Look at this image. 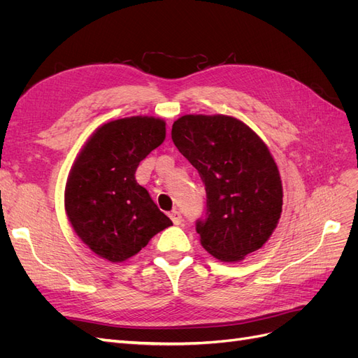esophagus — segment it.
<instances>
[{
	"instance_id": "1",
	"label": "esophagus",
	"mask_w": 358,
	"mask_h": 358,
	"mask_svg": "<svg viewBox=\"0 0 358 358\" xmlns=\"http://www.w3.org/2000/svg\"><path fill=\"white\" fill-rule=\"evenodd\" d=\"M170 220L173 221V224H175V225H180V222H182V215H180V212L171 210V212H170Z\"/></svg>"
}]
</instances>
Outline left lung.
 Masks as SVG:
<instances>
[{"label":"left lung","instance_id":"obj_1","mask_svg":"<svg viewBox=\"0 0 358 358\" xmlns=\"http://www.w3.org/2000/svg\"><path fill=\"white\" fill-rule=\"evenodd\" d=\"M173 143L197 169L206 216L197 220L201 246L225 263L262 248L282 212V182L268 148L242 121L225 115H185Z\"/></svg>","mask_w":358,"mask_h":358}]
</instances>
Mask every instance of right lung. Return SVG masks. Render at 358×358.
I'll return each mask as SVG.
<instances>
[{"mask_svg": "<svg viewBox=\"0 0 358 358\" xmlns=\"http://www.w3.org/2000/svg\"><path fill=\"white\" fill-rule=\"evenodd\" d=\"M164 138L162 119H116L96 128L74 161L66 212L82 242L107 262H125L173 224L136 180L140 161Z\"/></svg>", "mask_w": 358, "mask_h": 358, "instance_id": "1", "label": "right lung"}]
</instances>
